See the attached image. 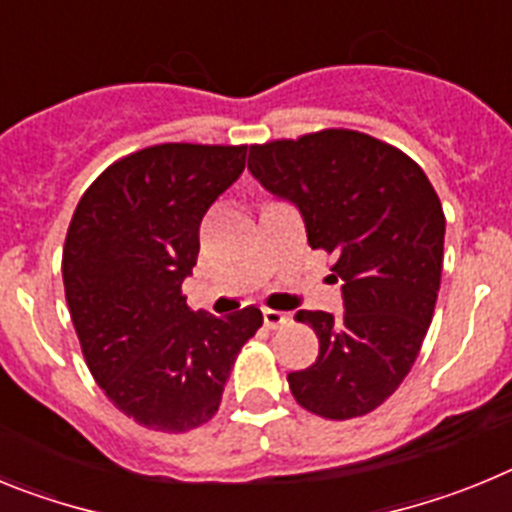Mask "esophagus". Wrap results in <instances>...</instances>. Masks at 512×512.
Returning <instances> with one entry per match:
<instances>
[{
  "label": "esophagus",
  "mask_w": 512,
  "mask_h": 512,
  "mask_svg": "<svg viewBox=\"0 0 512 512\" xmlns=\"http://www.w3.org/2000/svg\"><path fill=\"white\" fill-rule=\"evenodd\" d=\"M264 323L266 328H282V325L289 323V315L287 312H279V310H271V307H264Z\"/></svg>",
  "instance_id": "esophagus-1"
}]
</instances>
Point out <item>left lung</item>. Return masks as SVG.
<instances>
[{
  "label": "left lung",
  "mask_w": 512,
  "mask_h": 512,
  "mask_svg": "<svg viewBox=\"0 0 512 512\" xmlns=\"http://www.w3.org/2000/svg\"><path fill=\"white\" fill-rule=\"evenodd\" d=\"M248 169L300 207L307 241L343 282V315H295L320 348L287 374L289 390L325 420L372 413L413 369L436 310L446 233L436 189L408 153L348 128L256 143Z\"/></svg>",
  "instance_id": "1"
}]
</instances>
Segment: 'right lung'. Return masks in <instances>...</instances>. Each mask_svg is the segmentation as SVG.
Instances as JSON below:
<instances>
[{
    "mask_svg": "<svg viewBox=\"0 0 512 512\" xmlns=\"http://www.w3.org/2000/svg\"><path fill=\"white\" fill-rule=\"evenodd\" d=\"M246 169V146L158 143L117 158L81 194L63 243V289L94 382L148 431L215 418L259 307L228 318L182 295L200 223Z\"/></svg>",
    "mask_w": 512,
    "mask_h": 512,
    "instance_id": "obj_1",
    "label": "right lung"
}]
</instances>
